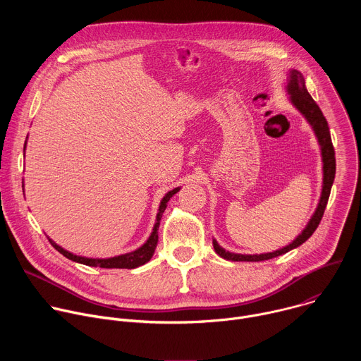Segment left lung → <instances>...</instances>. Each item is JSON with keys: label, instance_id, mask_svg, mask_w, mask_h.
<instances>
[{"label": "left lung", "instance_id": "8db88e82", "mask_svg": "<svg viewBox=\"0 0 361 361\" xmlns=\"http://www.w3.org/2000/svg\"><path fill=\"white\" fill-rule=\"evenodd\" d=\"M286 82H284V90L286 94L288 95L290 104L304 117V120L308 123V126L312 127L317 142L320 145V156H322V163H323V183H322V194L317 202V207L310 217V220L307 221L305 227L301 230V233L287 245L270 251V252H263V254H240V252H231L226 248H223L216 238H213V245L216 252L223 257L224 260L230 262H263V260H270L273 257H279L281 254L288 252L290 250L297 248L301 245L304 241L312 237V234L316 231L319 227V223L324 214L326 205L330 197L331 185L334 183V176H336V157H334V148L331 144V137H330V130L326 117L323 116L320 107L316 104V101L312 98V95L308 94L307 87H305V80L302 74L297 70H288L286 74Z\"/></svg>", "mask_w": 361, "mask_h": 361}]
</instances>
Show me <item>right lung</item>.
<instances>
[{
	"mask_svg": "<svg viewBox=\"0 0 361 361\" xmlns=\"http://www.w3.org/2000/svg\"><path fill=\"white\" fill-rule=\"evenodd\" d=\"M28 140V135H27ZM27 140L24 144V156H25V147H27ZM181 187H176L173 190H170L169 192H166V195L161 198L160 205H159V213L156 216V223H154L152 231L149 234V237L145 240V243L142 245H140L138 248L126 252V254H120V255H114V257H109V259H92V257H84V255H77L66 248H63L61 245H59L54 240H49V243L54 245L56 250H59L64 257H67L68 260L84 264V266H90V267H101V269H137L145 263H148L151 260V257L156 251L157 247V241H159V227H160V221L163 217L164 210L167 209V202L170 201V198L177 194L180 191ZM23 190H24V181H23Z\"/></svg>",
	"mask_w": 361,
	"mask_h": 361,
	"instance_id": "1",
	"label": "right lung"
}]
</instances>
